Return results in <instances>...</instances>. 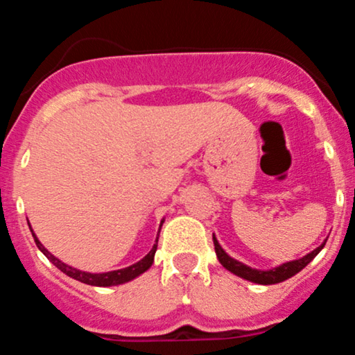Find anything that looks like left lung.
<instances>
[{"label": "left lung", "mask_w": 355, "mask_h": 355, "mask_svg": "<svg viewBox=\"0 0 355 355\" xmlns=\"http://www.w3.org/2000/svg\"><path fill=\"white\" fill-rule=\"evenodd\" d=\"M325 242H327V239H325L319 247L313 248L311 254L300 257V259L291 260V262H284L274 268H267V270H260V268H252V267L245 266V263L239 262V260L234 259V257H230L225 250H223L222 245H220L217 237H215V234H214L215 254H217L218 262L222 263L227 270L232 272V274L240 277V279H245V280H248V282L260 284V285L280 284V282H284V280L294 277L295 274H299V272L302 270L305 266H309V263L315 259V255L319 254L322 248H324Z\"/></svg>", "instance_id": "left-lung-1"}]
</instances>
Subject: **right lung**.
Instances as JSON below:
<instances>
[{"instance_id": "right-lung-1", "label": "right lung", "mask_w": 355, "mask_h": 355, "mask_svg": "<svg viewBox=\"0 0 355 355\" xmlns=\"http://www.w3.org/2000/svg\"><path fill=\"white\" fill-rule=\"evenodd\" d=\"M165 218H162L160 222V229L162 225H164ZM28 225H30V222H28ZM30 230H31V235H33L35 239V243L36 247L40 248V250L43 252V255L46 257L48 260L55 266L56 268H60L61 272H63L64 275L71 277V279L78 280V282H83L87 285H95V287H112V285H121V284H126L130 282V280L137 279V277H140L144 272L148 270L150 267L153 266V260H155V252H157V247H158V237L155 240L152 250L146 254L144 259L138 260L137 263H133V266H128L125 268H118V270H112V272H101V274H93V272H85V270H80V268H75L71 266H68V263L61 262L58 257H55L51 254L50 250H48L46 247L43 245L42 242H40L38 237H36V234L31 229L30 225ZM160 232V230H158Z\"/></svg>"}]
</instances>
